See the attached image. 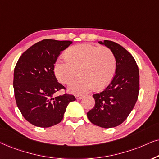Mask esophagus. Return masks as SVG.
Listing matches in <instances>:
<instances>
[{
	"mask_svg": "<svg viewBox=\"0 0 159 159\" xmlns=\"http://www.w3.org/2000/svg\"><path fill=\"white\" fill-rule=\"evenodd\" d=\"M83 97H84L83 95H76L75 96V98L77 99H81Z\"/></svg>",
	"mask_w": 159,
	"mask_h": 159,
	"instance_id": "obj_1",
	"label": "esophagus"
}]
</instances>
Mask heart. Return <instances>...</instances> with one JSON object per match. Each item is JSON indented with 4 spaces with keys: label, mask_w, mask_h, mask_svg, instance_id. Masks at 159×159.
<instances>
[{
    "label": "heart",
    "mask_w": 159,
    "mask_h": 159,
    "mask_svg": "<svg viewBox=\"0 0 159 159\" xmlns=\"http://www.w3.org/2000/svg\"><path fill=\"white\" fill-rule=\"evenodd\" d=\"M65 57L56 61L54 73L61 83L67 84L78 75L79 70L81 75L68 88L74 94H84L94 87L96 89L106 87L116 74V57L106 46L77 44L67 51Z\"/></svg>",
    "instance_id": "1"
}]
</instances>
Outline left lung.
Segmentation results:
<instances>
[{"label":"left lung","mask_w":159,"mask_h":159,"mask_svg":"<svg viewBox=\"0 0 159 159\" xmlns=\"http://www.w3.org/2000/svg\"><path fill=\"white\" fill-rule=\"evenodd\" d=\"M99 43L113 52L116 70L104 91L93 95L95 105L87 117L94 125L113 128L122 124L134 108L139 90V69L132 55L119 44L107 40Z\"/></svg>","instance_id":"8db88e82"}]
</instances>
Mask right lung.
Returning a JSON list of instances; mask_svg holds the SVG:
<instances>
[{"label":"right lung","mask_w":159,"mask_h":159,"mask_svg":"<svg viewBox=\"0 0 159 159\" xmlns=\"http://www.w3.org/2000/svg\"><path fill=\"white\" fill-rule=\"evenodd\" d=\"M73 42L44 39L27 49L14 72V96L25 119L39 127H50L62 120L67 105L75 101L72 94H54L65 86L57 82L54 64L60 52Z\"/></svg>","instance_id":"add662e5"}]
</instances>
